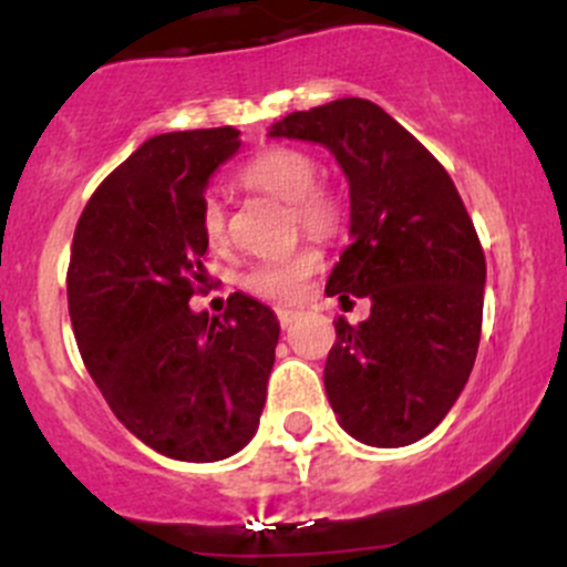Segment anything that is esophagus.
Returning <instances> with one entry per match:
<instances>
[{
	"mask_svg": "<svg viewBox=\"0 0 567 567\" xmlns=\"http://www.w3.org/2000/svg\"><path fill=\"white\" fill-rule=\"evenodd\" d=\"M299 316H301V312L288 310V307H279V310H277V320H279V326H282V329H288V326H293L296 318H299Z\"/></svg>",
	"mask_w": 567,
	"mask_h": 567,
	"instance_id": "esophagus-1",
	"label": "esophagus"
}]
</instances>
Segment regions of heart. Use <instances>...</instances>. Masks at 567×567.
I'll use <instances>...</instances> for the list:
<instances>
[{
  "label": "heart",
  "instance_id": "obj_1",
  "mask_svg": "<svg viewBox=\"0 0 567 567\" xmlns=\"http://www.w3.org/2000/svg\"><path fill=\"white\" fill-rule=\"evenodd\" d=\"M238 177L251 192L288 203V219L296 233L301 230L318 241H331L346 230V199L331 186L316 181L318 162L310 153L296 151V147H268L249 158ZM199 230L210 249H219L225 244V208L216 199L203 205ZM318 268L320 251L316 247H301L279 260L255 262L241 274V288L266 301L288 305L305 293L307 279Z\"/></svg>",
  "mask_w": 567,
  "mask_h": 567
}]
</instances>
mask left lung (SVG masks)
I'll use <instances>...</instances> for the list:
<instances>
[{
	"label": "left lung",
	"instance_id": "left-lung-1",
	"mask_svg": "<svg viewBox=\"0 0 567 567\" xmlns=\"http://www.w3.org/2000/svg\"><path fill=\"white\" fill-rule=\"evenodd\" d=\"M268 134L329 147L351 186V244L326 296L370 299V318L334 320L331 409L370 447L420 442L466 386L483 329L485 255L458 188L373 101L293 112Z\"/></svg>",
	"mask_w": 567,
	"mask_h": 567
}]
</instances>
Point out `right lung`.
<instances>
[{
    "label": "right lung",
    "instance_id": "1",
    "mask_svg": "<svg viewBox=\"0 0 567 567\" xmlns=\"http://www.w3.org/2000/svg\"><path fill=\"white\" fill-rule=\"evenodd\" d=\"M238 147L230 125L153 136L95 188L73 233L68 312L84 368L114 416L175 461L249 444L274 368L266 305L233 293L225 316L188 307L208 282L205 186Z\"/></svg>",
    "mask_w": 567,
    "mask_h": 567
}]
</instances>
